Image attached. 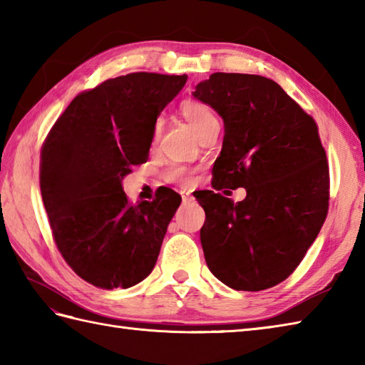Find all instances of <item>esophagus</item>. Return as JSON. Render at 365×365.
<instances>
[{"label":"esophagus","mask_w":365,"mask_h":365,"mask_svg":"<svg viewBox=\"0 0 365 365\" xmlns=\"http://www.w3.org/2000/svg\"><path fill=\"white\" fill-rule=\"evenodd\" d=\"M182 200H183V204H187V202H192V196H190V192H182Z\"/></svg>","instance_id":"obj_1"}]
</instances>
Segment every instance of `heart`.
Instances as JSON below:
<instances>
[{
	"label": "heart",
	"instance_id": "heart-1",
	"mask_svg": "<svg viewBox=\"0 0 365 365\" xmlns=\"http://www.w3.org/2000/svg\"><path fill=\"white\" fill-rule=\"evenodd\" d=\"M180 113L183 118L191 123V127L196 130V133L199 136H204L208 130L220 125L218 119H216L215 113L212 111V108L196 98L183 100L180 103ZM160 128L161 123H155L153 139H157ZM165 177L169 182H175L178 185H182V187H190V185L195 182V170L185 165H173L165 173Z\"/></svg>",
	"mask_w": 365,
	"mask_h": 365
}]
</instances>
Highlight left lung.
<instances>
[{
	"label": "left lung",
	"mask_w": 365,
	"mask_h": 365,
	"mask_svg": "<svg viewBox=\"0 0 365 365\" xmlns=\"http://www.w3.org/2000/svg\"><path fill=\"white\" fill-rule=\"evenodd\" d=\"M192 96L224 120L215 190L245 188L242 202L202 191L205 262L234 290L285 281L304 259L329 207V166L319 127L273 80L212 73Z\"/></svg>",
	"instance_id": "8db88e82"
}]
</instances>
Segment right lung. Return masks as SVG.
<instances>
[{
  "mask_svg": "<svg viewBox=\"0 0 365 365\" xmlns=\"http://www.w3.org/2000/svg\"><path fill=\"white\" fill-rule=\"evenodd\" d=\"M187 75L136 72L83 91L46 135L41 192L58 251L84 281L128 289L150 274L182 202L173 190L131 204L122 178L145 163L157 115Z\"/></svg>",
  "mask_w": 365,
  "mask_h": 365,
  "instance_id": "1",
  "label": "right lung"
}]
</instances>
